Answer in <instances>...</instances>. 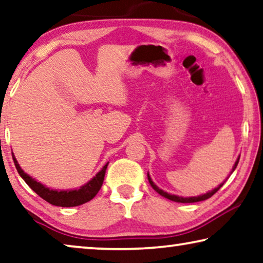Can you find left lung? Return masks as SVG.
Here are the masks:
<instances>
[{
  "label": "left lung",
  "instance_id": "left-lung-1",
  "mask_svg": "<svg viewBox=\"0 0 263 263\" xmlns=\"http://www.w3.org/2000/svg\"><path fill=\"white\" fill-rule=\"evenodd\" d=\"M238 160H240V158H237L236 162H235V165H234V167H233V171H234L235 169H236V166H237V164H238ZM147 178H148V182H150V184H151V186L154 187V189H155V191H157V193H158L159 195H162L163 197H165V198H167V199H170V201L178 202V203H195V202L205 201V199L210 198L211 196H213L214 194H216L217 191L219 190V187H222V185H223V183H222V184H219V185H218L217 187H215L214 190H211V191H209V193H206V194H204V195L197 196V197H181V196L170 195V194L165 193V191H163L162 189H159V187L157 186L154 182H152V179H151L150 175H148V174H147Z\"/></svg>",
  "mask_w": 263,
  "mask_h": 263
}]
</instances>
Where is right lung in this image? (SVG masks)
I'll use <instances>...</instances> for the list:
<instances>
[{"instance_id": "obj_1", "label": "right lung", "mask_w": 263, "mask_h": 263, "mask_svg": "<svg viewBox=\"0 0 263 263\" xmlns=\"http://www.w3.org/2000/svg\"><path fill=\"white\" fill-rule=\"evenodd\" d=\"M13 159L20 176L23 178V181L28 184L30 189L35 191V193L40 196L41 198H44L46 202L58 206H77L91 201L94 196L98 194V191L100 190L101 185H103L105 172H106L107 164H108L107 163L103 169L94 176L91 181H89L87 184H85V185H82L80 189L58 191V190L49 189V187L42 185L40 182L35 181L34 178H31L30 176L27 175L26 172L20 167L15 157H13Z\"/></svg>"}]
</instances>
